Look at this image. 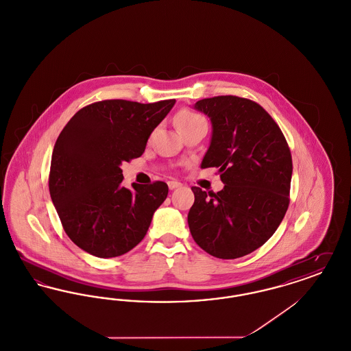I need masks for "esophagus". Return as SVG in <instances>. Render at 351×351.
<instances>
[{
    "mask_svg": "<svg viewBox=\"0 0 351 351\" xmlns=\"http://www.w3.org/2000/svg\"><path fill=\"white\" fill-rule=\"evenodd\" d=\"M179 186H182V184L179 183V182H176V180H169L168 182V188L172 191V189H176V188H179Z\"/></svg>",
    "mask_w": 351,
    "mask_h": 351,
    "instance_id": "obj_1",
    "label": "esophagus"
}]
</instances>
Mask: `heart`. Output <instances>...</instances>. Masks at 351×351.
<instances>
[{
	"label": "heart",
	"mask_w": 351,
	"mask_h": 351,
	"mask_svg": "<svg viewBox=\"0 0 351 351\" xmlns=\"http://www.w3.org/2000/svg\"><path fill=\"white\" fill-rule=\"evenodd\" d=\"M201 121H204V118L199 116L197 113H195L192 110H182L176 117V126L179 130H183L189 126L199 123Z\"/></svg>",
	"instance_id": "b5f03b06"
}]
</instances>
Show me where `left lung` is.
I'll use <instances>...</instances> for the list:
<instances>
[{
  "label": "left lung",
  "mask_w": 351,
  "mask_h": 351,
  "mask_svg": "<svg viewBox=\"0 0 351 351\" xmlns=\"http://www.w3.org/2000/svg\"><path fill=\"white\" fill-rule=\"evenodd\" d=\"M193 109L212 123L201 168L217 167L223 188L192 186L188 225L195 242L219 259H235L265 245L289 204L292 158L282 130L256 102L217 96Z\"/></svg>",
  "instance_id": "left-lung-1"
}]
</instances>
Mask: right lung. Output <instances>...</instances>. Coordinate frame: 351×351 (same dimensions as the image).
Here are the masks:
<instances>
[{
	"label": "right lung",
	"mask_w": 351,
	"mask_h": 351,
	"mask_svg": "<svg viewBox=\"0 0 351 351\" xmlns=\"http://www.w3.org/2000/svg\"><path fill=\"white\" fill-rule=\"evenodd\" d=\"M176 100H105L80 109L59 134L51 158V200L69 239L97 258L134 249L147 233L168 185L122 186V162L139 158Z\"/></svg>",
	"instance_id": "right-lung-1"
}]
</instances>
